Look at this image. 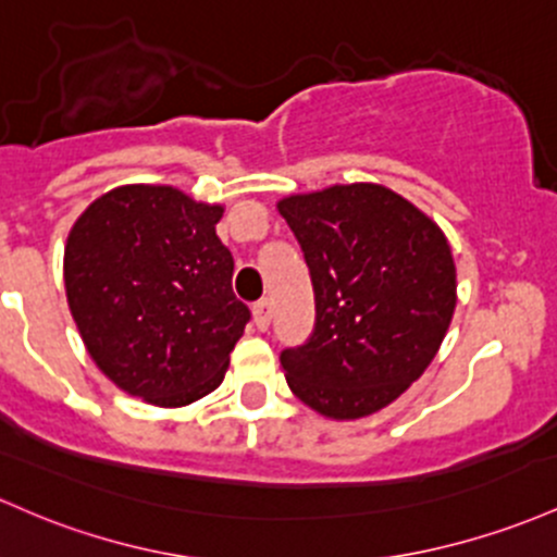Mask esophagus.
Wrapping results in <instances>:
<instances>
[{
  "instance_id": "34e87169",
  "label": "esophagus",
  "mask_w": 557,
  "mask_h": 557,
  "mask_svg": "<svg viewBox=\"0 0 557 557\" xmlns=\"http://www.w3.org/2000/svg\"><path fill=\"white\" fill-rule=\"evenodd\" d=\"M269 322H272V304H269V298H261L259 304H253V325L267 330Z\"/></svg>"
}]
</instances>
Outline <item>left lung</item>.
Listing matches in <instances>:
<instances>
[{
	"label": "left lung",
	"instance_id": "8db88e82",
	"mask_svg": "<svg viewBox=\"0 0 557 557\" xmlns=\"http://www.w3.org/2000/svg\"><path fill=\"white\" fill-rule=\"evenodd\" d=\"M311 272L317 327L285 348L293 394L330 420L381 412L442 348L457 307L444 230L375 182L330 185L277 200Z\"/></svg>",
	"mask_w": 557,
	"mask_h": 557
}]
</instances>
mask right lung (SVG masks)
<instances>
[{
	"label": "right lung",
	"instance_id": "obj_1",
	"mask_svg": "<svg viewBox=\"0 0 557 557\" xmlns=\"http://www.w3.org/2000/svg\"><path fill=\"white\" fill-rule=\"evenodd\" d=\"M222 203L171 185L108 189L73 222L63 280L91 362L129 396L187 407L209 396L250 317L216 237Z\"/></svg>",
	"mask_w": 557,
	"mask_h": 557
}]
</instances>
